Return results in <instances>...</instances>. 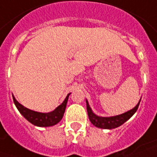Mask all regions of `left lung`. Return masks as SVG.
<instances>
[{
  "label": "left lung",
  "instance_id": "left-lung-1",
  "mask_svg": "<svg viewBox=\"0 0 157 157\" xmlns=\"http://www.w3.org/2000/svg\"><path fill=\"white\" fill-rule=\"evenodd\" d=\"M140 100H141V98H140L139 103L137 104V105H136L134 108H132V109L128 110L127 112L123 113V114H121V115H118V116L105 117L97 116L92 110L89 104H88L87 99H86L87 115H88V117H89L90 121L93 123V125H94L97 128H103V129H113V128H117L118 127L121 126L123 123H125L127 121L129 120L134 115V113L137 111V109L139 108Z\"/></svg>",
  "mask_w": 157,
  "mask_h": 157
}]
</instances>
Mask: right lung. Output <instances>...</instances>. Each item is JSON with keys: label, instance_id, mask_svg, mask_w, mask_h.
<instances>
[{"label": "right lung", "instance_id": "right-lung-1", "mask_svg": "<svg viewBox=\"0 0 157 157\" xmlns=\"http://www.w3.org/2000/svg\"><path fill=\"white\" fill-rule=\"evenodd\" d=\"M70 94L71 93L66 96L63 103L59 105L54 110L48 113L38 112V111L28 109L24 105H22L20 103H18L13 95V98L14 104L16 105L17 109H18V111L26 120L35 126L40 127V128H43V127L46 128V127H52V126L58 124L60 121L62 120Z\"/></svg>", "mask_w": 157, "mask_h": 157}]
</instances>
